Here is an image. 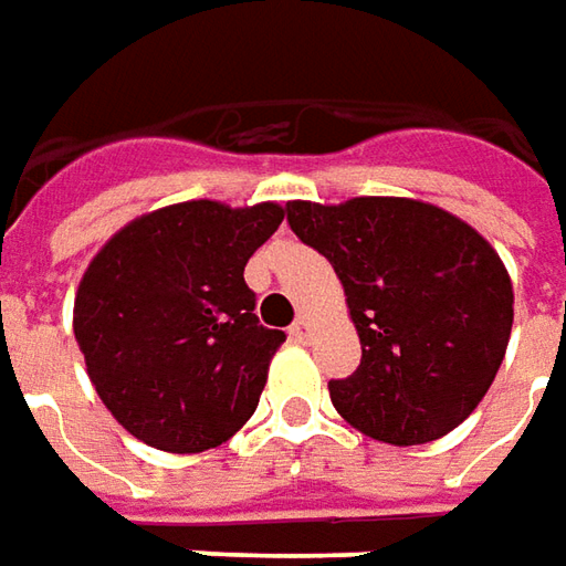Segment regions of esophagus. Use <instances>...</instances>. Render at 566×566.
Listing matches in <instances>:
<instances>
[{
  "mask_svg": "<svg viewBox=\"0 0 566 566\" xmlns=\"http://www.w3.org/2000/svg\"><path fill=\"white\" fill-rule=\"evenodd\" d=\"M287 334H291L294 340H300V344H303V340L310 337V322H306V318H297V322H294V325L287 328Z\"/></svg>",
  "mask_w": 566,
  "mask_h": 566,
  "instance_id": "1",
  "label": "esophagus"
}]
</instances>
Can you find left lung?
I'll use <instances>...</instances> for the list:
<instances>
[{
    "mask_svg": "<svg viewBox=\"0 0 566 566\" xmlns=\"http://www.w3.org/2000/svg\"><path fill=\"white\" fill-rule=\"evenodd\" d=\"M287 226L337 272L363 359L328 380L337 412L375 440L430 443L486 396L514 322L511 279L480 234L433 203L291 201Z\"/></svg>",
    "mask_w": 566,
    "mask_h": 566,
    "instance_id": "left-lung-1",
    "label": "left lung"
}]
</instances>
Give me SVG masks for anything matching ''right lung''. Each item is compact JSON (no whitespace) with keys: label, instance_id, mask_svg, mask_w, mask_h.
I'll use <instances>...</instances> for the list:
<instances>
[{"label":"right lung","instance_id":"obj_1","mask_svg":"<svg viewBox=\"0 0 566 566\" xmlns=\"http://www.w3.org/2000/svg\"><path fill=\"white\" fill-rule=\"evenodd\" d=\"M282 219L279 203H172L90 263L73 334L102 402L142 443L203 452L253 415L284 332L260 325L244 266Z\"/></svg>","mask_w":566,"mask_h":566}]
</instances>
